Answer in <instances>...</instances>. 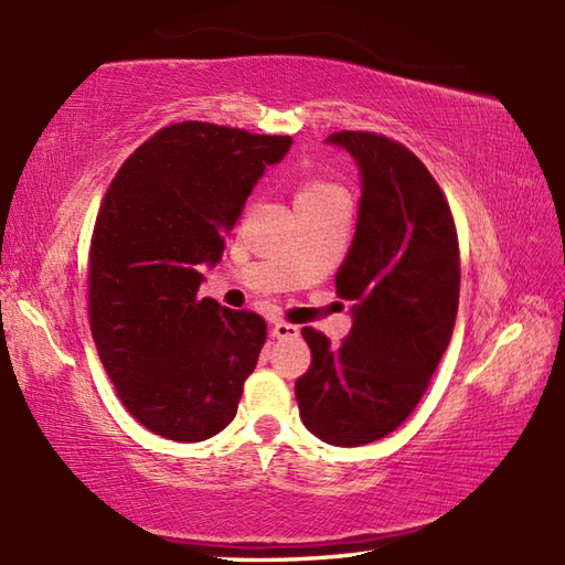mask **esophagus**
Wrapping results in <instances>:
<instances>
[{"label":"esophagus","instance_id":"34e87169","mask_svg":"<svg viewBox=\"0 0 565 565\" xmlns=\"http://www.w3.org/2000/svg\"><path fill=\"white\" fill-rule=\"evenodd\" d=\"M298 334H301V330H298L296 326H291V322L276 320L274 326H271V338H276V340H296Z\"/></svg>","mask_w":565,"mask_h":565}]
</instances>
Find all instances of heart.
<instances>
[{
	"instance_id": "obj_1",
	"label": "heart",
	"mask_w": 565,
	"mask_h": 565,
	"mask_svg": "<svg viewBox=\"0 0 565 565\" xmlns=\"http://www.w3.org/2000/svg\"><path fill=\"white\" fill-rule=\"evenodd\" d=\"M334 201H344V194L338 184L326 182V179L310 177L296 189V206H322V203Z\"/></svg>"
}]
</instances>
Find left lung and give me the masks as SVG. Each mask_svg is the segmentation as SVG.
Listing matches in <instances>:
<instances>
[{"label":"left lung","mask_w":565,"mask_h":565,"mask_svg":"<svg viewBox=\"0 0 565 565\" xmlns=\"http://www.w3.org/2000/svg\"><path fill=\"white\" fill-rule=\"evenodd\" d=\"M359 167L356 231L338 271L352 332L338 350L303 328L313 354L296 381L303 425L334 447L386 437L415 411L451 340L459 243L441 189L401 142L342 130L326 138Z\"/></svg>","instance_id":"obj_1"}]
</instances>
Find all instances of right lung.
I'll return each instance as SVG.
<instances>
[{
	"label": "right lung",
	"mask_w": 565,
	"mask_h": 565,
	"mask_svg": "<svg viewBox=\"0 0 565 565\" xmlns=\"http://www.w3.org/2000/svg\"><path fill=\"white\" fill-rule=\"evenodd\" d=\"M289 136L184 121L130 154L89 249V326L126 411L154 435L203 441L233 423L267 326L199 298L252 189Z\"/></svg>",
	"instance_id": "1"
}]
</instances>
